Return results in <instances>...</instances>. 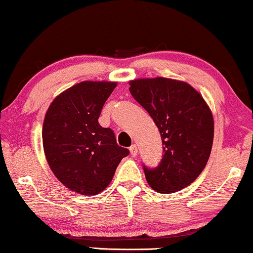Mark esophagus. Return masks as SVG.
Returning a JSON list of instances; mask_svg holds the SVG:
<instances>
[{
	"label": "esophagus",
	"instance_id": "obj_1",
	"mask_svg": "<svg viewBox=\"0 0 253 253\" xmlns=\"http://www.w3.org/2000/svg\"><path fill=\"white\" fill-rule=\"evenodd\" d=\"M130 153H131V155H132V157H136V155L138 154V147H137L136 144L131 145V146H130Z\"/></svg>",
	"mask_w": 253,
	"mask_h": 253
}]
</instances>
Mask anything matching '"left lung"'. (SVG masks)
<instances>
[{"label": "left lung", "mask_w": 253, "mask_h": 253, "mask_svg": "<svg viewBox=\"0 0 253 253\" xmlns=\"http://www.w3.org/2000/svg\"><path fill=\"white\" fill-rule=\"evenodd\" d=\"M129 84L131 95L153 119L164 145L158 167H143L146 181L160 193L179 191L198 177L209 161L214 136L212 113L188 83L157 77Z\"/></svg>", "instance_id": "8db88e82"}]
</instances>
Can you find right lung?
<instances>
[{"label":"right lung","instance_id":"add662e5","mask_svg":"<svg viewBox=\"0 0 253 253\" xmlns=\"http://www.w3.org/2000/svg\"><path fill=\"white\" fill-rule=\"evenodd\" d=\"M114 82H82L57 95L43 121L42 143L48 165L58 181L79 195L105 190L127 148L98 120L116 87Z\"/></svg>","mask_w":253,"mask_h":253}]
</instances>
